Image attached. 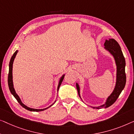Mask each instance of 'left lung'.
I'll return each instance as SVG.
<instances>
[{
  "label": "left lung",
  "mask_w": 134,
  "mask_h": 134,
  "mask_svg": "<svg viewBox=\"0 0 134 134\" xmlns=\"http://www.w3.org/2000/svg\"><path fill=\"white\" fill-rule=\"evenodd\" d=\"M104 48L109 51L110 53L114 56L116 65V80L114 91L107 98L105 104L99 105L98 107H93L94 109L107 108L115 102L119 97L122 90L124 89L126 85V76L125 73V59L123 56L121 47L118 43L114 39H109L105 40L104 42ZM76 88L78 95L80 97V88L78 84L76 83Z\"/></svg>",
  "instance_id": "1"
}]
</instances>
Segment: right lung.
<instances>
[{"label":"right lung","instance_id":"obj_1","mask_svg":"<svg viewBox=\"0 0 134 134\" xmlns=\"http://www.w3.org/2000/svg\"><path fill=\"white\" fill-rule=\"evenodd\" d=\"M18 50H16V52H14V53L13 54V55L12 56V57H11V59H10V64H9V73H8V87H9V88H10V90L11 92V93L12 95L14 96L15 98L17 99V101H18V103H19V104L22 105V107H24V108H25V109H27L28 110H30V111H33V112H39V111H42V110H46V109L49 108V107L52 106V105L54 104H52L50 106L47 107V108H45V109H33V108H30V107H27V105H25L24 104L22 103V102L20 100L18 94L16 93V91H15L14 90V86H13V61H14V59L15 57H16L17 53H18ZM64 76L65 75H63V76H61V78H60V80H59V84H58V90H59V87L61 86V84L62 83V82H63V81L64 80Z\"/></svg>","mask_w":134,"mask_h":134}]
</instances>
